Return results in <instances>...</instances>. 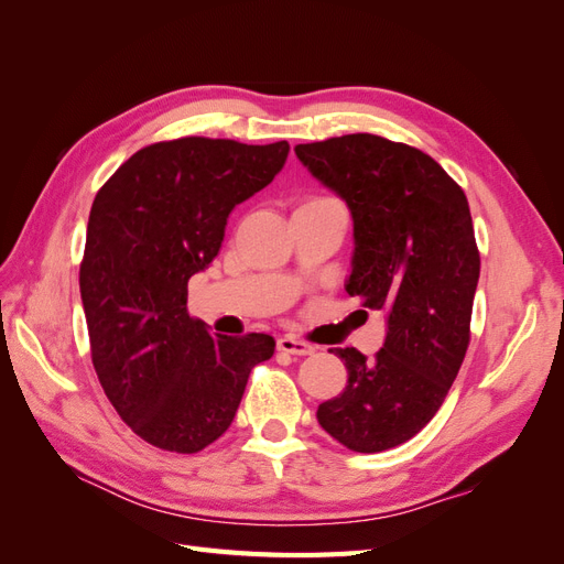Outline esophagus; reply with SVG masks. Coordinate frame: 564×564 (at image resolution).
Returning <instances> with one entry per match:
<instances>
[{"instance_id":"34e87169","label":"esophagus","mask_w":564,"mask_h":564,"mask_svg":"<svg viewBox=\"0 0 564 564\" xmlns=\"http://www.w3.org/2000/svg\"><path fill=\"white\" fill-rule=\"evenodd\" d=\"M278 350L286 352V355H313L315 348L311 344H305V340H301V338L282 336V338H278Z\"/></svg>"}]
</instances>
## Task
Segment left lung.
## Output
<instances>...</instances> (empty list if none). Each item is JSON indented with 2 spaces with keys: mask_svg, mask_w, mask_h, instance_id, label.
Returning a JSON list of instances; mask_svg holds the SVG:
<instances>
[{
  "mask_svg": "<svg viewBox=\"0 0 564 564\" xmlns=\"http://www.w3.org/2000/svg\"><path fill=\"white\" fill-rule=\"evenodd\" d=\"M296 158L352 214L346 292L388 317L373 360L355 348L329 350L348 383L317 406V421L352 452H386L435 416L470 344L480 251L468 199L431 155L383 135L301 143Z\"/></svg>",
  "mask_w": 564,
  "mask_h": 564,
  "instance_id": "left-lung-1",
  "label": "left lung"
}]
</instances>
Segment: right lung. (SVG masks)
Wrapping results in <instances>:
<instances>
[{"label":"right lung","instance_id":"right-lung-1","mask_svg":"<svg viewBox=\"0 0 564 564\" xmlns=\"http://www.w3.org/2000/svg\"><path fill=\"white\" fill-rule=\"evenodd\" d=\"M289 143L185 135L141 148L94 199L79 292L91 362L129 429L176 454L228 431L268 334L224 336L187 315V280L224 242L235 204L278 176Z\"/></svg>","mask_w":564,"mask_h":564}]
</instances>
